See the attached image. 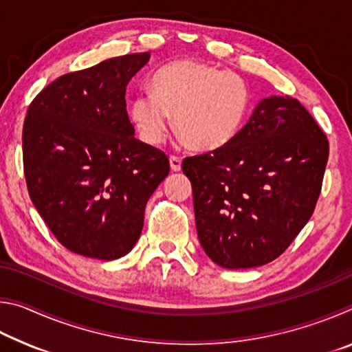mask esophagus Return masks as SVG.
<instances>
[{
  "instance_id": "1",
  "label": "esophagus",
  "mask_w": 352,
  "mask_h": 352,
  "mask_svg": "<svg viewBox=\"0 0 352 352\" xmlns=\"http://www.w3.org/2000/svg\"><path fill=\"white\" fill-rule=\"evenodd\" d=\"M169 164H170V169L174 172L182 170V158L180 157H175V155H170L169 157Z\"/></svg>"
}]
</instances>
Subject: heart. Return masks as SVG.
<instances>
[{
	"label": "heart",
	"instance_id": "heart-1",
	"mask_svg": "<svg viewBox=\"0 0 352 352\" xmlns=\"http://www.w3.org/2000/svg\"><path fill=\"white\" fill-rule=\"evenodd\" d=\"M148 90L135 94L129 115L147 144H162L174 115L175 130L189 147L216 151L239 133L250 107L245 80L195 60H178L157 69Z\"/></svg>",
	"mask_w": 352,
	"mask_h": 352
}]
</instances>
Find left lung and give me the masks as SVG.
I'll return each instance as SVG.
<instances>
[{
    "mask_svg": "<svg viewBox=\"0 0 352 352\" xmlns=\"http://www.w3.org/2000/svg\"><path fill=\"white\" fill-rule=\"evenodd\" d=\"M329 142L290 96L261 99L234 140L184 158L201 248L223 269L272 262L311 219Z\"/></svg>",
    "mask_w": 352,
    "mask_h": 352,
    "instance_id": "1",
    "label": "left lung"
}]
</instances>
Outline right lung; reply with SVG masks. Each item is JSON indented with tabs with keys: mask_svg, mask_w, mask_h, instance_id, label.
Masks as SVG:
<instances>
[{
	"mask_svg": "<svg viewBox=\"0 0 352 352\" xmlns=\"http://www.w3.org/2000/svg\"><path fill=\"white\" fill-rule=\"evenodd\" d=\"M151 52L63 74L29 105L23 164L34 206L76 254L113 261L140 239L147 200L169 160L136 140L126 88Z\"/></svg>",
	"mask_w": 352,
	"mask_h": 352,
	"instance_id": "add662e5",
	"label": "right lung"
}]
</instances>
